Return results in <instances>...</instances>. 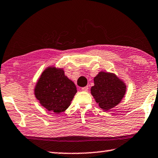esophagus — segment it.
Here are the masks:
<instances>
[{
  "mask_svg": "<svg viewBox=\"0 0 158 158\" xmlns=\"http://www.w3.org/2000/svg\"><path fill=\"white\" fill-rule=\"evenodd\" d=\"M81 90H82V91H89V86H86L85 87H82Z\"/></svg>",
  "mask_w": 158,
  "mask_h": 158,
  "instance_id": "obj_1",
  "label": "esophagus"
}]
</instances>
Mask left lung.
<instances>
[{"label":"left lung","mask_w":158,"mask_h":158,"mask_svg":"<svg viewBox=\"0 0 158 158\" xmlns=\"http://www.w3.org/2000/svg\"><path fill=\"white\" fill-rule=\"evenodd\" d=\"M91 92L100 107L109 110L123 98L126 86L115 74L101 72L94 78Z\"/></svg>","instance_id":"obj_1"}]
</instances>
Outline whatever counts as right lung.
<instances>
[{"mask_svg":"<svg viewBox=\"0 0 158 158\" xmlns=\"http://www.w3.org/2000/svg\"><path fill=\"white\" fill-rule=\"evenodd\" d=\"M77 88L62 69L48 67L42 73L35 88V96L48 110L60 113L69 106Z\"/></svg>","mask_w":158,"mask_h":158,"instance_id":"obj_1","label":"right lung"}]
</instances>
